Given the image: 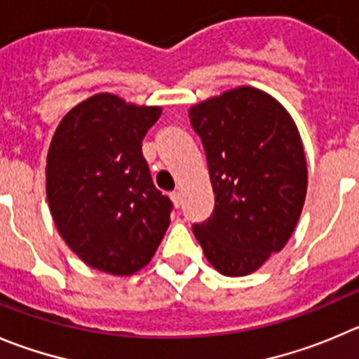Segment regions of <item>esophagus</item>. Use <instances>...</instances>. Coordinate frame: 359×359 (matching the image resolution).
<instances>
[{
    "mask_svg": "<svg viewBox=\"0 0 359 359\" xmlns=\"http://www.w3.org/2000/svg\"><path fill=\"white\" fill-rule=\"evenodd\" d=\"M170 198H172L173 205L180 207V203H182V193H180V191H173L172 195H170Z\"/></svg>",
    "mask_w": 359,
    "mask_h": 359,
    "instance_id": "esophagus-1",
    "label": "esophagus"
}]
</instances>
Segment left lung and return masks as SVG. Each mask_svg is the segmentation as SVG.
<instances>
[{"instance_id":"8db88e82","label":"left lung","mask_w":359,"mask_h":359,"mask_svg":"<svg viewBox=\"0 0 359 359\" xmlns=\"http://www.w3.org/2000/svg\"><path fill=\"white\" fill-rule=\"evenodd\" d=\"M189 120L216 195L212 216L193 233L214 269L246 276L283 250L303 210L308 170L299 130L274 97L253 86L195 104Z\"/></svg>"}]
</instances>
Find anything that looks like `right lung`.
I'll return each mask as SVG.
<instances>
[{"mask_svg":"<svg viewBox=\"0 0 359 359\" xmlns=\"http://www.w3.org/2000/svg\"><path fill=\"white\" fill-rule=\"evenodd\" d=\"M161 111L97 93L56 127L46 166L49 209L67 246L93 269L134 274L168 229L173 205L156 189L142 154Z\"/></svg>","mask_w":359,"mask_h":359,"instance_id":"1","label":"right lung"}]
</instances>
